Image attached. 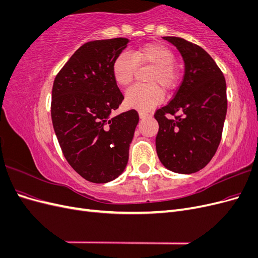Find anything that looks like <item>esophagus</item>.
Masks as SVG:
<instances>
[{
  "label": "esophagus",
  "instance_id": "1",
  "mask_svg": "<svg viewBox=\"0 0 258 258\" xmlns=\"http://www.w3.org/2000/svg\"><path fill=\"white\" fill-rule=\"evenodd\" d=\"M139 115H140V117H141V118H145V117L151 116L150 114L146 113V112H144V111H140V112H139Z\"/></svg>",
  "mask_w": 258,
  "mask_h": 258
}]
</instances>
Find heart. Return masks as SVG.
<instances>
[{"mask_svg": "<svg viewBox=\"0 0 258 258\" xmlns=\"http://www.w3.org/2000/svg\"><path fill=\"white\" fill-rule=\"evenodd\" d=\"M174 60V52L160 43H146L130 53H119L112 63V75L120 87H127L134 82L137 66L152 67L146 76V82L150 84L130 88L126 93L127 104L140 110H150L161 102V88L165 91L174 89L181 77Z\"/></svg>", "mask_w": 258, "mask_h": 258, "instance_id": "heart-1", "label": "heart"}]
</instances>
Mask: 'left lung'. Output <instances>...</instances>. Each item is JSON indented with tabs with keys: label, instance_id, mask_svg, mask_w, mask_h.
I'll use <instances>...</instances> for the list:
<instances>
[{
	"label": "left lung",
	"instance_id": "left-lung-1",
	"mask_svg": "<svg viewBox=\"0 0 258 258\" xmlns=\"http://www.w3.org/2000/svg\"><path fill=\"white\" fill-rule=\"evenodd\" d=\"M163 38L181 52L185 72L173 98L154 114L159 123L156 151L167 169L190 174L205 168L220 145L227 113L226 81L200 46L177 36Z\"/></svg>",
	"mask_w": 258,
	"mask_h": 258
}]
</instances>
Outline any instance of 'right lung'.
Returning <instances> with one entry per match:
<instances>
[{
	"mask_svg": "<svg viewBox=\"0 0 258 258\" xmlns=\"http://www.w3.org/2000/svg\"><path fill=\"white\" fill-rule=\"evenodd\" d=\"M128 42L116 37L85 43L53 81L51 120L58 142L70 166L92 183L122 173L139 122L136 110L112 116L123 100L112 63Z\"/></svg>",
	"mask_w": 258,
	"mask_h": 258,
	"instance_id": "1",
	"label": "right lung"
}]
</instances>
